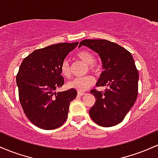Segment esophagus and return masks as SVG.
<instances>
[{
    "label": "esophagus",
    "mask_w": 158,
    "mask_h": 158,
    "mask_svg": "<svg viewBox=\"0 0 158 158\" xmlns=\"http://www.w3.org/2000/svg\"><path fill=\"white\" fill-rule=\"evenodd\" d=\"M77 94L79 96H83V95H85V92H82V91H78Z\"/></svg>",
    "instance_id": "obj_1"
}]
</instances>
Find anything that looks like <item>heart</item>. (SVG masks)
<instances>
[{
	"label": "heart",
	"mask_w": 158,
	"mask_h": 158,
	"mask_svg": "<svg viewBox=\"0 0 158 158\" xmlns=\"http://www.w3.org/2000/svg\"><path fill=\"white\" fill-rule=\"evenodd\" d=\"M77 56L79 60L88 65V68L90 71H97L98 66L95 63V56L91 52L83 50L78 52ZM61 75L65 78H70L71 77V69H70V64L67 60H64L61 63ZM94 84V78L92 76L88 75L83 77L75 78L73 80L68 82V87L69 88H73V89L78 90L79 91H84Z\"/></svg>",
	"instance_id": "b5f03b06"
}]
</instances>
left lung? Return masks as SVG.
I'll return each mask as SVG.
<instances>
[{"instance_id": "obj_1", "label": "left lung", "mask_w": 158, "mask_h": 158, "mask_svg": "<svg viewBox=\"0 0 158 158\" xmlns=\"http://www.w3.org/2000/svg\"><path fill=\"white\" fill-rule=\"evenodd\" d=\"M81 45L99 54L103 71L97 86H108L104 92L90 90L96 102L90 117L99 126L119 124L135 104L138 94L139 74L131 52L114 42L105 39H85Z\"/></svg>"}]
</instances>
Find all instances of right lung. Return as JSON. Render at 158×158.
<instances>
[{
  "label": "right lung",
  "instance_id": "add662e5",
  "mask_svg": "<svg viewBox=\"0 0 158 158\" xmlns=\"http://www.w3.org/2000/svg\"><path fill=\"white\" fill-rule=\"evenodd\" d=\"M78 44L59 43L34 50L20 65L16 77L20 102L29 120L40 128L55 129L68 118L77 90H55L64 83L61 63Z\"/></svg>",
  "mask_w": 158,
  "mask_h": 158
}]
</instances>
